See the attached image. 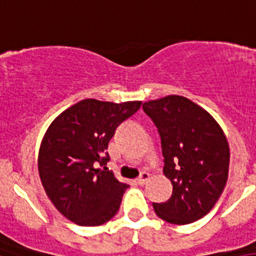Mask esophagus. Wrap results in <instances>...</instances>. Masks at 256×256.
<instances>
[{"instance_id": "obj_1", "label": "esophagus", "mask_w": 256, "mask_h": 256, "mask_svg": "<svg viewBox=\"0 0 256 256\" xmlns=\"http://www.w3.org/2000/svg\"><path fill=\"white\" fill-rule=\"evenodd\" d=\"M150 179V174L148 172H142V175L138 178V184H146V180Z\"/></svg>"}]
</instances>
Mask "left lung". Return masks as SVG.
<instances>
[{
    "mask_svg": "<svg viewBox=\"0 0 256 256\" xmlns=\"http://www.w3.org/2000/svg\"><path fill=\"white\" fill-rule=\"evenodd\" d=\"M162 138L164 175L172 195L154 203L156 215L172 224L199 220L212 210L228 178L230 148L211 114L187 97L166 96L142 104Z\"/></svg>",
    "mask_w": 256,
    "mask_h": 256,
    "instance_id": "1",
    "label": "left lung"
}]
</instances>
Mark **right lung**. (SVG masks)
Segmentation results:
<instances>
[{
    "mask_svg": "<svg viewBox=\"0 0 256 256\" xmlns=\"http://www.w3.org/2000/svg\"><path fill=\"white\" fill-rule=\"evenodd\" d=\"M140 106L142 101L85 98L58 114L45 132L38 152L40 179L53 206L73 223L104 224L120 208L128 186L106 167V150L116 128Z\"/></svg>",
    "mask_w": 256,
    "mask_h": 256,
    "instance_id": "obj_1",
    "label": "right lung"
}]
</instances>
